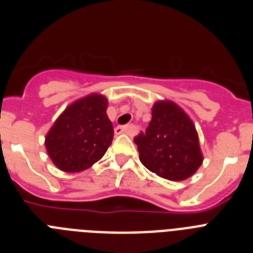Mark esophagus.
Masks as SVG:
<instances>
[{
	"label": "esophagus",
	"mask_w": 253,
	"mask_h": 253,
	"mask_svg": "<svg viewBox=\"0 0 253 253\" xmlns=\"http://www.w3.org/2000/svg\"><path fill=\"white\" fill-rule=\"evenodd\" d=\"M133 133V126L131 125H120L115 128V134H131Z\"/></svg>",
	"instance_id": "34e87169"
}]
</instances>
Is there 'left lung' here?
<instances>
[{
	"label": "left lung",
	"instance_id": "1",
	"mask_svg": "<svg viewBox=\"0 0 253 253\" xmlns=\"http://www.w3.org/2000/svg\"><path fill=\"white\" fill-rule=\"evenodd\" d=\"M140 162L160 177L186 180L203 162L196 129L189 116L171 101H158L152 109L146 131L134 138Z\"/></svg>",
	"mask_w": 253,
	"mask_h": 253
}]
</instances>
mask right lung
<instances>
[{
	"label": "right lung",
	"instance_id": "add662e5",
	"mask_svg": "<svg viewBox=\"0 0 253 253\" xmlns=\"http://www.w3.org/2000/svg\"><path fill=\"white\" fill-rule=\"evenodd\" d=\"M107 100L90 95L73 102L57 119L45 138L49 157L66 172H80L102 158L114 138L106 115Z\"/></svg>",
	"mask_w": 253,
	"mask_h": 253
}]
</instances>
